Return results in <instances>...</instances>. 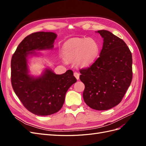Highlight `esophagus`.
<instances>
[{
	"label": "esophagus",
	"mask_w": 146,
	"mask_h": 146,
	"mask_svg": "<svg viewBox=\"0 0 146 146\" xmlns=\"http://www.w3.org/2000/svg\"><path fill=\"white\" fill-rule=\"evenodd\" d=\"M74 76L76 77V78L77 79V80H78L79 79V77H80V74H79L78 72H75L74 73Z\"/></svg>",
	"instance_id": "obj_1"
}]
</instances>
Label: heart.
Here are the masks:
<instances>
[{
	"mask_svg": "<svg viewBox=\"0 0 146 146\" xmlns=\"http://www.w3.org/2000/svg\"><path fill=\"white\" fill-rule=\"evenodd\" d=\"M98 44L92 39L74 38L66 41L63 46L64 58L69 61L76 60L80 68L89 66L99 54Z\"/></svg>",
	"mask_w": 146,
	"mask_h": 146,
	"instance_id": "heart-1",
	"label": "heart"
}]
</instances>
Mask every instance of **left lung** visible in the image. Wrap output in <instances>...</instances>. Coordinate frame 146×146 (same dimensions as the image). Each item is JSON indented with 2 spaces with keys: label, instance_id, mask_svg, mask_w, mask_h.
I'll return each instance as SVG.
<instances>
[{
  "label": "left lung",
  "instance_id": "left-lung-1",
  "mask_svg": "<svg viewBox=\"0 0 146 146\" xmlns=\"http://www.w3.org/2000/svg\"><path fill=\"white\" fill-rule=\"evenodd\" d=\"M104 39L100 56L80 70L85 84L83 97L88 106L107 110L121 102L132 80V55L125 42L107 30L97 32Z\"/></svg>",
  "mask_w": 146,
  "mask_h": 146
}]
</instances>
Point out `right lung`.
<instances>
[{
    "mask_svg": "<svg viewBox=\"0 0 146 146\" xmlns=\"http://www.w3.org/2000/svg\"><path fill=\"white\" fill-rule=\"evenodd\" d=\"M57 37L53 32H36L25 37L17 47L11 62V85L15 94L29 111L48 116L62 108L65 95L77 82L72 70L56 74L46 68L39 76L29 74V56H38L37 50L52 49Z\"/></svg>",
    "mask_w": 146,
    "mask_h": 146,
    "instance_id": "1",
    "label": "right lung"
}]
</instances>
